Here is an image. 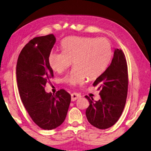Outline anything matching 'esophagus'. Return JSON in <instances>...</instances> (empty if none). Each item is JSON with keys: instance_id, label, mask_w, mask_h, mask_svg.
Instances as JSON below:
<instances>
[{"instance_id": "obj_1", "label": "esophagus", "mask_w": 151, "mask_h": 151, "mask_svg": "<svg viewBox=\"0 0 151 151\" xmlns=\"http://www.w3.org/2000/svg\"><path fill=\"white\" fill-rule=\"evenodd\" d=\"M81 97V95L78 94V93H73L71 94V100L72 101H75V100H76L78 98Z\"/></svg>"}]
</instances>
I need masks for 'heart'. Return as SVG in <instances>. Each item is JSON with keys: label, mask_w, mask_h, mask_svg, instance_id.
I'll use <instances>...</instances> for the list:
<instances>
[{"label": "heart", "mask_w": 151, "mask_h": 151, "mask_svg": "<svg viewBox=\"0 0 151 151\" xmlns=\"http://www.w3.org/2000/svg\"><path fill=\"white\" fill-rule=\"evenodd\" d=\"M63 51H52L48 60L51 68L63 73L73 63L75 67L64 76L68 85L82 84L85 78H94L106 70L111 62L112 47L106 38L71 36L61 43Z\"/></svg>", "instance_id": "heart-1"}]
</instances>
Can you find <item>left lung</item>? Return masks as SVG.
<instances>
[{"mask_svg":"<svg viewBox=\"0 0 151 151\" xmlns=\"http://www.w3.org/2000/svg\"><path fill=\"white\" fill-rule=\"evenodd\" d=\"M100 90L101 99L94 101L88 96L89 106L86 109L87 120L99 129H107L121 116L128 93V66L122 50L115 49L111 63L93 83Z\"/></svg>","mask_w":151,"mask_h":151,"instance_id":"1","label":"left lung"}]
</instances>
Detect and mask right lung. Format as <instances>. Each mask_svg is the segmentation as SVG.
Masks as SVG:
<instances>
[{
	"label": "right lung",
	"instance_id": "add662e5",
	"mask_svg": "<svg viewBox=\"0 0 151 151\" xmlns=\"http://www.w3.org/2000/svg\"><path fill=\"white\" fill-rule=\"evenodd\" d=\"M56 41L53 34L33 38L21 50L17 63L21 101L33 121L44 130H52L64 122L71 100L64 89L56 95L45 91L47 82L54 76L48 57Z\"/></svg>",
	"mask_w": 151,
	"mask_h": 151
}]
</instances>
